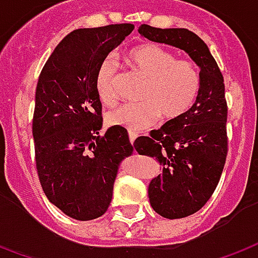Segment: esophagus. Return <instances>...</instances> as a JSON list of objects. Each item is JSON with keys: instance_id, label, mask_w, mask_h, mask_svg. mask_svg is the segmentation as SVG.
<instances>
[{"instance_id": "1", "label": "esophagus", "mask_w": 258, "mask_h": 258, "mask_svg": "<svg viewBox=\"0 0 258 258\" xmlns=\"http://www.w3.org/2000/svg\"><path fill=\"white\" fill-rule=\"evenodd\" d=\"M128 137H130V142H131V144H134L135 140L138 138V134H137L135 131H128Z\"/></svg>"}]
</instances>
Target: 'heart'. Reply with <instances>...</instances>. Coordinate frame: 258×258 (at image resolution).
Wrapping results in <instances>:
<instances>
[{"mask_svg": "<svg viewBox=\"0 0 258 258\" xmlns=\"http://www.w3.org/2000/svg\"><path fill=\"white\" fill-rule=\"evenodd\" d=\"M127 62L137 75L145 79L140 93V103L118 106L107 113L110 125L127 130H144L160 117L174 121L185 116L197 102L203 88V75L196 62L177 60L176 54L156 44H142L130 50ZM116 58L107 55L100 61L95 85L99 99L106 106L117 100Z\"/></svg>", "mask_w": 258, "mask_h": 258, "instance_id": "b5f03b06", "label": "heart"}]
</instances>
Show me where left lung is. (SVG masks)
Here are the masks:
<instances>
[{
    "instance_id": "obj_1",
    "label": "left lung",
    "mask_w": 258,
    "mask_h": 258,
    "mask_svg": "<svg viewBox=\"0 0 258 258\" xmlns=\"http://www.w3.org/2000/svg\"><path fill=\"white\" fill-rule=\"evenodd\" d=\"M138 32L148 40L184 50L203 75L201 93L191 110L134 142L138 154L156 158L163 166L162 174L148 187L155 212L167 219L185 218L207 204L226 162L228 104L223 77L208 46L191 30L141 25Z\"/></svg>"
}]
</instances>
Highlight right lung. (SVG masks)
<instances>
[{
	"label": "right lung",
	"instance_id": "right-lung-1",
	"mask_svg": "<svg viewBox=\"0 0 258 258\" xmlns=\"http://www.w3.org/2000/svg\"><path fill=\"white\" fill-rule=\"evenodd\" d=\"M134 29L131 23L77 29L54 48L36 86V169L48 201L78 221L102 217L118 167L133 155L128 133L100 135L102 103L95 77L100 61Z\"/></svg>",
	"mask_w": 258,
	"mask_h": 258
}]
</instances>
